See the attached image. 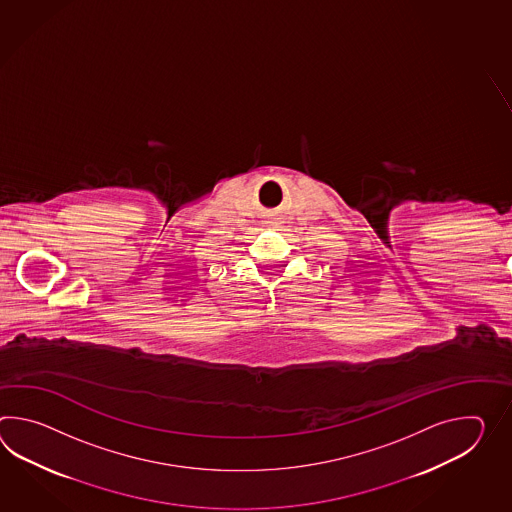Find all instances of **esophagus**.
Returning <instances> with one entry per match:
<instances>
[{
    "mask_svg": "<svg viewBox=\"0 0 512 512\" xmlns=\"http://www.w3.org/2000/svg\"><path fill=\"white\" fill-rule=\"evenodd\" d=\"M268 224H270L272 228H279V226H281V224H279V222H275V220H272V222H268Z\"/></svg>",
    "mask_w": 512,
    "mask_h": 512,
    "instance_id": "1",
    "label": "esophagus"
}]
</instances>
